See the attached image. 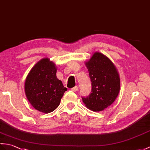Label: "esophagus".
<instances>
[{"mask_svg": "<svg viewBox=\"0 0 150 150\" xmlns=\"http://www.w3.org/2000/svg\"><path fill=\"white\" fill-rule=\"evenodd\" d=\"M71 91H74V92H75V91H78V87H77V86L74 87V88H71Z\"/></svg>", "mask_w": 150, "mask_h": 150, "instance_id": "34e87169", "label": "esophagus"}]
</instances>
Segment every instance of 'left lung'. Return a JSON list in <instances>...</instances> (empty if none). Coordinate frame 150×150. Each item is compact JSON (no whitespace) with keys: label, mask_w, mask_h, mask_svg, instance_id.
<instances>
[{"label":"left lung","mask_w":150,"mask_h":150,"mask_svg":"<svg viewBox=\"0 0 150 150\" xmlns=\"http://www.w3.org/2000/svg\"><path fill=\"white\" fill-rule=\"evenodd\" d=\"M86 65L91 82V93L82 99L89 109L98 112L116 100L120 89V76L110 59L99 52L94 54Z\"/></svg>","instance_id":"left-lung-1"}]
</instances>
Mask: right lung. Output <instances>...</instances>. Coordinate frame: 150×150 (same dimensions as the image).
<instances>
[{
    "instance_id": "obj_1",
    "label": "right lung",
    "mask_w": 150,
    "mask_h": 150,
    "mask_svg": "<svg viewBox=\"0 0 150 150\" xmlns=\"http://www.w3.org/2000/svg\"><path fill=\"white\" fill-rule=\"evenodd\" d=\"M57 69L47 58L41 59L31 69L25 83L26 96L31 105L41 112L57 109L67 88L56 76Z\"/></svg>"
}]
</instances>
